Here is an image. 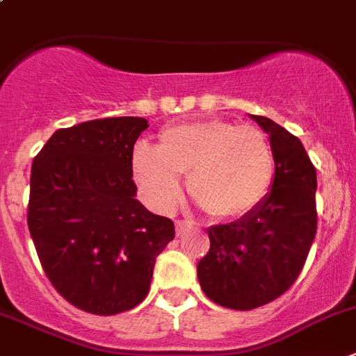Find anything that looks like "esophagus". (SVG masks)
Wrapping results in <instances>:
<instances>
[{"mask_svg": "<svg viewBox=\"0 0 356 356\" xmlns=\"http://www.w3.org/2000/svg\"><path fill=\"white\" fill-rule=\"evenodd\" d=\"M189 228H191V225L186 223V221H177V223H175V232H177V235H184Z\"/></svg>", "mask_w": 356, "mask_h": 356, "instance_id": "obj_1", "label": "esophagus"}]
</instances>
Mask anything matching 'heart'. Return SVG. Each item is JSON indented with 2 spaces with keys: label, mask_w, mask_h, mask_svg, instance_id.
Returning <instances> with one entry per match:
<instances>
[{
  "label": "heart",
  "mask_w": 356,
  "mask_h": 356,
  "mask_svg": "<svg viewBox=\"0 0 356 356\" xmlns=\"http://www.w3.org/2000/svg\"><path fill=\"white\" fill-rule=\"evenodd\" d=\"M133 179L159 212L177 207L181 175L197 204L219 219L249 214L274 181V151L265 133L223 119L182 122L159 133L158 147L137 144Z\"/></svg>",
  "instance_id": "1"
}]
</instances>
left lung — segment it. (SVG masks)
I'll return each instance as SVG.
<instances>
[{"label":"left lung","mask_w":356,"mask_h":356,"mask_svg":"<svg viewBox=\"0 0 356 356\" xmlns=\"http://www.w3.org/2000/svg\"><path fill=\"white\" fill-rule=\"evenodd\" d=\"M268 135L274 181L260 205L209 228L211 248L198 281L216 304L251 311L284 293L300 274L316 235V170L304 145L268 118L251 115Z\"/></svg>","instance_id":"obj_1"}]
</instances>
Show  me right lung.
I'll list each match as a JSON object with an SVG mask.
<instances>
[{
    "instance_id": "1",
    "label": "right lung",
    "mask_w": 356,
    "mask_h": 356,
    "mask_svg": "<svg viewBox=\"0 0 356 356\" xmlns=\"http://www.w3.org/2000/svg\"><path fill=\"white\" fill-rule=\"evenodd\" d=\"M144 118H107L58 129L36 154L28 227L52 286L86 313L140 304L156 257L175 237L172 219L137 200L133 145Z\"/></svg>"
}]
</instances>
